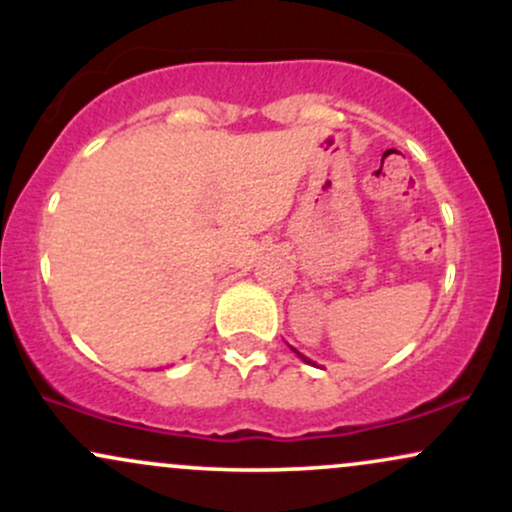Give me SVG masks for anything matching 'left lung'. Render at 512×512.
Returning a JSON list of instances; mask_svg holds the SVG:
<instances>
[{
    "label": "left lung",
    "mask_w": 512,
    "mask_h": 512,
    "mask_svg": "<svg viewBox=\"0 0 512 512\" xmlns=\"http://www.w3.org/2000/svg\"><path fill=\"white\" fill-rule=\"evenodd\" d=\"M291 351H293V354H296L298 358H303V361H305V363H313V361H310V358H308V356H303V354H301V351H296V349H293V346H291Z\"/></svg>",
    "instance_id": "obj_1"
}]
</instances>
